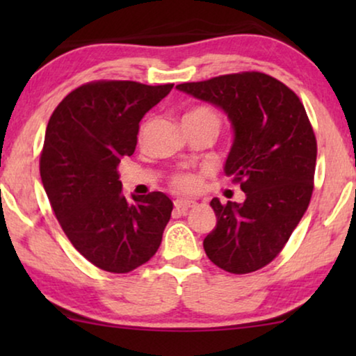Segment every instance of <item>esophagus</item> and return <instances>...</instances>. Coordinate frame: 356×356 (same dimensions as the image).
<instances>
[{"label": "esophagus", "instance_id": "1", "mask_svg": "<svg viewBox=\"0 0 356 356\" xmlns=\"http://www.w3.org/2000/svg\"><path fill=\"white\" fill-rule=\"evenodd\" d=\"M194 206H196V202L189 201V199H177V201H175V209L181 213H186L189 209Z\"/></svg>", "mask_w": 356, "mask_h": 356}]
</instances>
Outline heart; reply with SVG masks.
I'll return each instance as SVG.
<instances>
[{"label":"heart","instance_id":"heart-1","mask_svg":"<svg viewBox=\"0 0 356 356\" xmlns=\"http://www.w3.org/2000/svg\"><path fill=\"white\" fill-rule=\"evenodd\" d=\"M183 123H194V124H212L218 129L220 128V118L216 111L207 108V106H196V108L189 110L184 115ZM172 184L178 191H194L197 188V178L193 173H177L172 178Z\"/></svg>","mask_w":356,"mask_h":356}]
</instances>
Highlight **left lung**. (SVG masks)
Here are the masks:
<instances>
[{"instance_id":"left-lung-1","label":"left lung","mask_w":356,"mask_h":356,"mask_svg":"<svg viewBox=\"0 0 356 356\" xmlns=\"http://www.w3.org/2000/svg\"><path fill=\"white\" fill-rule=\"evenodd\" d=\"M178 90L225 111L233 128L227 177L245 202L211 206L217 225L204 238L209 259L232 274H250L275 259L309 206L318 145L298 95L264 72L186 82Z\"/></svg>"}]
</instances>
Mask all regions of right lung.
I'll use <instances>...</instances> for the list:
<instances>
[{"mask_svg":"<svg viewBox=\"0 0 356 356\" xmlns=\"http://www.w3.org/2000/svg\"><path fill=\"white\" fill-rule=\"evenodd\" d=\"M173 84L97 81L77 87L48 121L40 177L72 246L102 270L126 274L157 252L173 202L154 191L128 201L116 167L133 155L139 121Z\"/></svg>","mask_w":356,"mask_h":356,"instance_id":"obj_1","label":"right lung"}]
</instances>
